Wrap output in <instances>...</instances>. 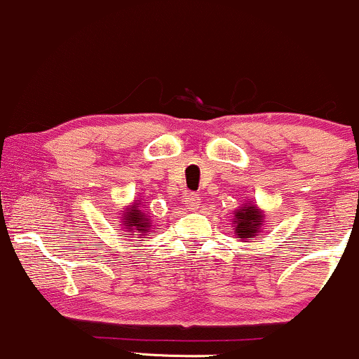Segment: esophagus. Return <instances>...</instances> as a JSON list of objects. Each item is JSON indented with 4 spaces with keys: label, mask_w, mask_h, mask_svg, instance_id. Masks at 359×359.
Masks as SVG:
<instances>
[{
    "label": "esophagus",
    "mask_w": 359,
    "mask_h": 359,
    "mask_svg": "<svg viewBox=\"0 0 359 359\" xmlns=\"http://www.w3.org/2000/svg\"><path fill=\"white\" fill-rule=\"evenodd\" d=\"M184 203H187V207L190 210H196L200 207V196L196 193H187L184 195Z\"/></svg>",
    "instance_id": "34e87169"
}]
</instances>
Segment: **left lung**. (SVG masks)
I'll use <instances>...</instances> for the list:
<instances>
[{
  "mask_svg": "<svg viewBox=\"0 0 359 359\" xmlns=\"http://www.w3.org/2000/svg\"><path fill=\"white\" fill-rule=\"evenodd\" d=\"M266 213L257 207L255 200L243 203L232 217V227L236 239L241 243H249L255 241V237L263 232L264 222H266Z\"/></svg>",
  "mask_w": 359,
  "mask_h": 359,
  "instance_id": "8db88e82",
  "label": "left lung"
}]
</instances>
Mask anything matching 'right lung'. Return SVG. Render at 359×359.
<instances>
[{"instance_id": "right-lung-1", "label": "right lung", "mask_w": 359, "mask_h": 359, "mask_svg": "<svg viewBox=\"0 0 359 359\" xmlns=\"http://www.w3.org/2000/svg\"><path fill=\"white\" fill-rule=\"evenodd\" d=\"M120 222L122 229H127V236L147 237L151 232V217L146 213V205L139 203V200H134L132 205L123 208L120 213Z\"/></svg>"}]
</instances>
